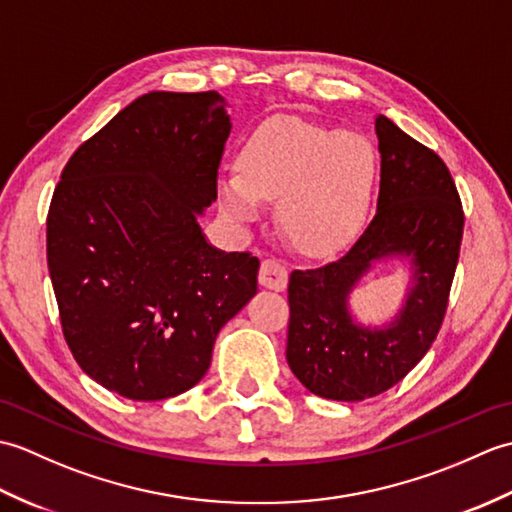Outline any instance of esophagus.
Listing matches in <instances>:
<instances>
[{
	"mask_svg": "<svg viewBox=\"0 0 512 512\" xmlns=\"http://www.w3.org/2000/svg\"><path fill=\"white\" fill-rule=\"evenodd\" d=\"M259 284L270 290H286L288 286V268L275 257H268L259 268Z\"/></svg>",
	"mask_w": 512,
	"mask_h": 512,
	"instance_id": "esophagus-1",
	"label": "esophagus"
}]
</instances>
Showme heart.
<instances>
[{"instance_id":"heart-1","label":"heart","mask_w":512,"mask_h":512,"mask_svg":"<svg viewBox=\"0 0 512 512\" xmlns=\"http://www.w3.org/2000/svg\"><path fill=\"white\" fill-rule=\"evenodd\" d=\"M239 176L220 180L222 209L253 222L262 200H277L284 233L303 253L343 246L363 226L378 178V154L367 136L301 121L268 118L237 154Z\"/></svg>"}]
</instances>
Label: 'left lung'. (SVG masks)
Returning a JSON list of instances; mask_svg holds the SVG:
<instances>
[{
    "instance_id": "1",
    "label": "left lung",
    "mask_w": 512,
    "mask_h": 512,
    "mask_svg": "<svg viewBox=\"0 0 512 512\" xmlns=\"http://www.w3.org/2000/svg\"><path fill=\"white\" fill-rule=\"evenodd\" d=\"M380 191L376 215L336 262L292 270L286 358L303 387L330 400L356 402L405 378L436 341L458 266L464 211L451 173L436 151L376 116ZM405 254L412 288L385 329H363L346 297L374 261Z\"/></svg>"
}]
</instances>
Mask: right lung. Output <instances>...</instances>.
<instances>
[{"mask_svg": "<svg viewBox=\"0 0 512 512\" xmlns=\"http://www.w3.org/2000/svg\"><path fill=\"white\" fill-rule=\"evenodd\" d=\"M228 134L217 92H149L61 171L46 250L63 336L118 396L162 400L200 383L217 332L257 292L259 259L213 248L198 224Z\"/></svg>", "mask_w": 512, "mask_h": 512, "instance_id": "1", "label": "right lung"}]
</instances>
